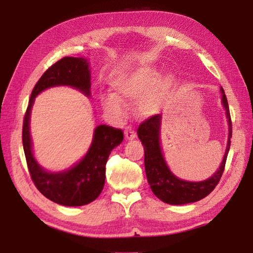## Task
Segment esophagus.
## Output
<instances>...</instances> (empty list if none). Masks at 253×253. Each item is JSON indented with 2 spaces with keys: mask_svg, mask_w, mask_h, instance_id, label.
Segmentation results:
<instances>
[{
  "mask_svg": "<svg viewBox=\"0 0 253 253\" xmlns=\"http://www.w3.org/2000/svg\"><path fill=\"white\" fill-rule=\"evenodd\" d=\"M125 137H126V139H128V140L134 139L136 137V131L134 130V128L130 127V126H127L125 128Z\"/></svg>",
  "mask_w": 253,
  "mask_h": 253,
  "instance_id": "obj_1",
  "label": "esophagus"
}]
</instances>
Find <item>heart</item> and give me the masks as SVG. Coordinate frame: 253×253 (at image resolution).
Segmentation results:
<instances>
[{
  "instance_id": "obj_1",
  "label": "heart",
  "mask_w": 253,
  "mask_h": 253,
  "mask_svg": "<svg viewBox=\"0 0 253 253\" xmlns=\"http://www.w3.org/2000/svg\"><path fill=\"white\" fill-rule=\"evenodd\" d=\"M176 85L173 75L161 77V72L153 66L137 68L129 74L118 76L113 81L115 93L104 98L106 109L116 116L124 114V100L136 101L137 111L140 116L151 117L160 113Z\"/></svg>"
}]
</instances>
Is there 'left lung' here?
I'll return each instance as SVG.
<instances>
[{
    "instance_id": "8db88e82",
    "label": "left lung",
    "mask_w": 253,
    "mask_h": 253,
    "mask_svg": "<svg viewBox=\"0 0 253 253\" xmlns=\"http://www.w3.org/2000/svg\"><path fill=\"white\" fill-rule=\"evenodd\" d=\"M221 93L222 104H223L229 123V139L221 166L213 176L205 179V181H183V179L175 176L169 170L161 148V114L154 115V116L147 118L146 121L140 124L138 129H137L138 138L142 140V144L144 145L145 172H146L147 181L151 185L153 193L163 202L173 205L196 202V201H200L208 196L220 182L222 174L224 172L226 157H228V153L230 151V138L232 137V123H231L229 105L224 90L222 88Z\"/></svg>"
}]
</instances>
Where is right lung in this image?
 Wrapping results in <instances>:
<instances>
[{
  "mask_svg": "<svg viewBox=\"0 0 253 253\" xmlns=\"http://www.w3.org/2000/svg\"><path fill=\"white\" fill-rule=\"evenodd\" d=\"M54 85H70L90 96V70L84 58L65 57L51 66L34 85L23 119L22 142L28 169L34 185L54 203L81 207L95 201L105 185L106 163L113 149L124 139L122 129L99 125L93 132L91 146L85 156L65 172L50 173L38 164L32 153L30 115L36 98L41 91Z\"/></svg>",
  "mask_w": 253,
  "mask_h": 253,
  "instance_id": "1",
  "label": "right lung"
}]
</instances>
